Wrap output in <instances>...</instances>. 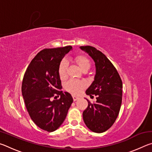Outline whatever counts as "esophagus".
Listing matches in <instances>:
<instances>
[{
  "instance_id": "1",
  "label": "esophagus",
  "mask_w": 152,
  "mask_h": 152,
  "mask_svg": "<svg viewBox=\"0 0 152 152\" xmlns=\"http://www.w3.org/2000/svg\"><path fill=\"white\" fill-rule=\"evenodd\" d=\"M72 97H73L74 101H77V100H78L80 99V97L77 96H72Z\"/></svg>"
}]
</instances>
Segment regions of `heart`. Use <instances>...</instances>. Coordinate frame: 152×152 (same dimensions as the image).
Instances as JSON below:
<instances>
[{
  "mask_svg": "<svg viewBox=\"0 0 152 152\" xmlns=\"http://www.w3.org/2000/svg\"><path fill=\"white\" fill-rule=\"evenodd\" d=\"M76 63L78 64L82 70H88L91 68V61L84 56H78L76 58ZM67 69H68V62L66 60L61 61L59 66L58 72L61 78H65L67 75ZM85 82L78 80L72 79L69 80L65 85L66 91L74 94H77L85 88Z\"/></svg>",
  "mask_w": 152,
  "mask_h": 152,
  "instance_id": "heart-1",
  "label": "heart"
}]
</instances>
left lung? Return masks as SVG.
Here are the masks:
<instances>
[{
  "mask_svg": "<svg viewBox=\"0 0 152 152\" xmlns=\"http://www.w3.org/2000/svg\"><path fill=\"white\" fill-rule=\"evenodd\" d=\"M82 50L91 56L96 67V74L86 94L96 101L84 110L83 120L90 130L95 133L106 132L117 119L122 102L123 84L116 68L106 56L92 46H81Z\"/></svg>",
  "mask_w": 152,
  "mask_h": 152,
  "instance_id": "8db88e82",
  "label": "left lung"
}]
</instances>
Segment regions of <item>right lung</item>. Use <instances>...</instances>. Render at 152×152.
<instances>
[{
  "mask_svg": "<svg viewBox=\"0 0 152 152\" xmlns=\"http://www.w3.org/2000/svg\"><path fill=\"white\" fill-rule=\"evenodd\" d=\"M72 50V46H66L39 51L31 61L23 79L22 95L31 119L48 132L60 127L73 102L70 93L61 91L58 72L61 60ZM55 95H60V99L52 101L51 98Z\"/></svg>",
  "mask_w": 152,
  "mask_h": 152,
  "instance_id": "1",
  "label": "right lung"
}]
</instances>
